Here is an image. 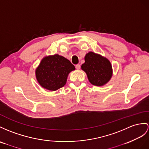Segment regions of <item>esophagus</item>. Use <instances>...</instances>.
I'll list each match as a JSON object with an SVG mask.
<instances>
[{
	"label": "esophagus",
	"instance_id": "esophagus-1",
	"mask_svg": "<svg viewBox=\"0 0 149 149\" xmlns=\"http://www.w3.org/2000/svg\"><path fill=\"white\" fill-rule=\"evenodd\" d=\"M76 68H77V70H79V69H80V65L79 64L76 65Z\"/></svg>",
	"mask_w": 149,
	"mask_h": 149
}]
</instances>
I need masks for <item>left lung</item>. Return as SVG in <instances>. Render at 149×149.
Wrapping results in <instances>:
<instances>
[{
  "label": "left lung",
  "mask_w": 149,
  "mask_h": 149,
  "mask_svg": "<svg viewBox=\"0 0 149 149\" xmlns=\"http://www.w3.org/2000/svg\"><path fill=\"white\" fill-rule=\"evenodd\" d=\"M81 67L93 85L104 86L112 78V68L111 62L99 54L93 52L87 53L85 56V63Z\"/></svg>",
  "instance_id": "1"
}]
</instances>
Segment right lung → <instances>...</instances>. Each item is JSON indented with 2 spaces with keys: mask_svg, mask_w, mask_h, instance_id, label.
<instances>
[{
  "mask_svg": "<svg viewBox=\"0 0 149 149\" xmlns=\"http://www.w3.org/2000/svg\"><path fill=\"white\" fill-rule=\"evenodd\" d=\"M75 70L66 58L54 54L45 56L35 70L36 78L42 88L56 91L66 85L68 74Z\"/></svg>",
  "mask_w": 149,
  "mask_h": 149,
  "instance_id": "1",
  "label": "right lung"
}]
</instances>
